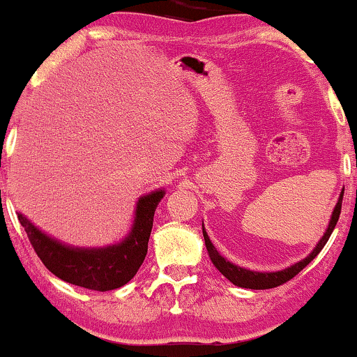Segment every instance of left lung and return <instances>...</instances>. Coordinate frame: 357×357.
Listing matches in <instances>:
<instances>
[{
  "label": "left lung",
  "mask_w": 357,
  "mask_h": 357,
  "mask_svg": "<svg viewBox=\"0 0 357 357\" xmlns=\"http://www.w3.org/2000/svg\"><path fill=\"white\" fill-rule=\"evenodd\" d=\"M343 195H344V190L340 195L338 203H336V206L333 209V214H331L328 229H326V232L324 234V237L320 238V242L317 243V247L314 248V250H312L310 255L305 257L304 260L297 261L296 265L286 268V270L275 271V273H260V271L245 270V268H241V266L234 265V263L227 261L226 258L219 255V252L216 250V247H214L213 243H211V241H209L208 234H206V231H204V227H203L204 243H206V250L209 253V258H211L213 265L216 266L218 270L221 271L222 275L226 276L227 280L232 282V284H236L238 287H247V289H271V287L284 284V282L292 280V278H294L297 273H301L302 270H304V268L309 265V263L314 260L317 255H319L321 248L325 247V243L328 242L331 232H333L336 222H338V219H340L341 203H343Z\"/></svg>",
  "instance_id": "1"
}]
</instances>
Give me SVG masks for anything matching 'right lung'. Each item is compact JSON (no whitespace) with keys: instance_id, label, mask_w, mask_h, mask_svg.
I'll list each match as a JSON object with an SVG mask.
<instances>
[{"instance_id":"obj_1","label":"right lung","mask_w":357,"mask_h":357,"mask_svg":"<svg viewBox=\"0 0 357 357\" xmlns=\"http://www.w3.org/2000/svg\"><path fill=\"white\" fill-rule=\"evenodd\" d=\"M164 190L144 195L136 203L135 222L128 237L105 248H75L48 237L17 213L29 241L43 265L60 280L92 291H112L125 286L143 265L153 229L154 211Z\"/></svg>"}]
</instances>
